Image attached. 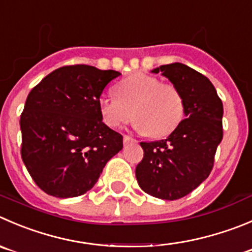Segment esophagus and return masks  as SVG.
I'll return each instance as SVG.
<instances>
[{
  "mask_svg": "<svg viewBox=\"0 0 252 252\" xmlns=\"http://www.w3.org/2000/svg\"><path fill=\"white\" fill-rule=\"evenodd\" d=\"M132 142H136L132 137H130V136H124V145L125 146L128 145V143H132Z\"/></svg>",
  "mask_w": 252,
  "mask_h": 252,
  "instance_id": "1",
  "label": "esophagus"
}]
</instances>
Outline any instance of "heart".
<instances>
[{"label":"heart","mask_w":252,"mask_h":252,"mask_svg":"<svg viewBox=\"0 0 252 252\" xmlns=\"http://www.w3.org/2000/svg\"><path fill=\"white\" fill-rule=\"evenodd\" d=\"M117 96H101L99 110L107 126L116 128L133 119L135 128L152 137H164L176 130L184 116L183 96L172 84L137 73L115 86Z\"/></svg>","instance_id":"obj_1"}]
</instances>
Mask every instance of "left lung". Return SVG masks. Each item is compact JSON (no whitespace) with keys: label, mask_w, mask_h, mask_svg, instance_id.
<instances>
[{"label":"left lung","mask_w":252,"mask_h":252,"mask_svg":"<svg viewBox=\"0 0 252 252\" xmlns=\"http://www.w3.org/2000/svg\"><path fill=\"white\" fill-rule=\"evenodd\" d=\"M166 76L179 90L184 117L166 138L141 142L142 160L136 167L138 186L164 200L183 198L208 178L222 140V102L212 81L182 63L151 70Z\"/></svg>","instance_id":"1"}]
</instances>
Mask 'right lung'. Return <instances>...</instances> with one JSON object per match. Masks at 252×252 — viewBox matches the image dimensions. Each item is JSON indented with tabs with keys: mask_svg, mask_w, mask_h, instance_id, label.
<instances>
[{
	"mask_svg": "<svg viewBox=\"0 0 252 252\" xmlns=\"http://www.w3.org/2000/svg\"><path fill=\"white\" fill-rule=\"evenodd\" d=\"M121 75L92 65H69L32 89L21 115L23 163L42 190L57 198L81 195L95 186L122 136L102 122L99 100Z\"/></svg>",
	"mask_w": 252,
	"mask_h": 252,
	"instance_id": "right-lung-1",
	"label": "right lung"
}]
</instances>
